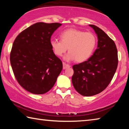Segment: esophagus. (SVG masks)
I'll return each mask as SVG.
<instances>
[{
    "mask_svg": "<svg viewBox=\"0 0 129 129\" xmlns=\"http://www.w3.org/2000/svg\"><path fill=\"white\" fill-rule=\"evenodd\" d=\"M62 64H63V69H65L71 67V65L66 64L65 62H62Z\"/></svg>",
    "mask_w": 129,
    "mask_h": 129,
    "instance_id": "1",
    "label": "esophagus"
}]
</instances>
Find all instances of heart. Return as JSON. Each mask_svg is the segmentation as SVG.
<instances>
[{
	"label": "heart",
	"mask_w": 129,
	"mask_h": 129,
	"mask_svg": "<svg viewBox=\"0 0 129 129\" xmlns=\"http://www.w3.org/2000/svg\"><path fill=\"white\" fill-rule=\"evenodd\" d=\"M60 40L52 39L50 44L54 53L61 56L67 51L64 57L67 61L76 60L81 62L88 59L93 54L96 44L97 38L90 32L69 28L60 34Z\"/></svg>",
	"instance_id": "1"
}]
</instances>
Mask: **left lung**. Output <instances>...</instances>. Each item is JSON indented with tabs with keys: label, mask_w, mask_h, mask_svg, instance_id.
Wrapping results in <instances>:
<instances>
[{
	"label": "left lung",
	"mask_w": 129,
	"mask_h": 129,
	"mask_svg": "<svg viewBox=\"0 0 129 129\" xmlns=\"http://www.w3.org/2000/svg\"><path fill=\"white\" fill-rule=\"evenodd\" d=\"M89 26L97 35V48L88 60L73 65L72 77L76 90L84 96L97 94L105 90L113 79L118 62L114 41L97 26Z\"/></svg>",
	"instance_id": "1"
}]
</instances>
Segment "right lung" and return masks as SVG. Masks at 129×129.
Wrapping results in <instances>:
<instances>
[{
	"label": "right lung",
	"instance_id": "1",
	"mask_svg": "<svg viewBox=\"0 0 129 129\" xmlns=\"http://www.w3.org/2000/svg\"><path fill=\"white\" fill-rule=\"evenodd\" d=\"M58 23H37L20 32L13 43L10 62L17 81L35 94H43L54 86L62 63L52 50L50 41Z\"/></svg>",
	"mask_w": 129,
	"mask_h": 129
}]
</instances>
